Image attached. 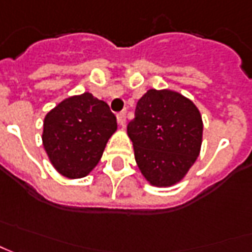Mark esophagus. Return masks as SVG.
<instances>
[{
    "label": "esophagus",
    "instance_id": "obj_1",
    "mask_svg": "<svg viewBox=\"0 0 252 252\" xmlns=\"http://www.w3.org/2000/svg\"><path fill=\"white\" fill-rule=\"evenodd\" d=\"M116 119H118V123H119V126H125V123H126V111H122V112H119V114L116 115Z\"/></svg>",
    "mask_w": 252,
    "mask_h": 252
}]
</instances>
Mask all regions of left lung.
I'll return each mask as SVG.
<instances>
[{"instance_id":"8db88e82","label":"left lung","mask_w":252,"mask_h":252,"mask_svg":"<svg viewBox=\"0 0 252 252\" xmlns=\"http://www.w3.org/2000/svg\"><path fill=\"white\" fill-rule=\"evenodd\" d=\"M138 169L154 186H172L191 168L201 148L202 121L189 98L170 90H148L127 125Z\"/></svg>"}]
</instances>
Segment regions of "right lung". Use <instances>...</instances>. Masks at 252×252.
<instances>
[{
	"label": "right lung",
	"instance_id": "obj_1",
	"mask_svg": "<svg viewBox=\"0 0 252 252\" xmlns=\"http://www.w3.org/2000/svg\"><path fill=\"white\" fill-rule=\"evenodd\" d=\"M118 127L106 102L90 93L63 99L44 119L43 144L61 175L77 179L94 169Z\"/></svg>",
	"mask_w": 252,
	"mask_h": 252
}]
</instances>
